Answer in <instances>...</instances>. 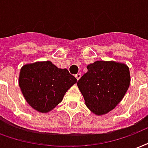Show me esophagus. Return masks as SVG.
Listing matches in <instances>:
<instances>
[{"label":"esophagus","mask_w":148,"mask_h":148,"mask_svg":"<svg viewBox=\"0 0 148 148\" xmlns=\"http://www.w3.org/2000/svg\"><path fill=\"white\" fill-rule=\"evenodd\" d=\"M81 77H82V74H80V73H79V74H77L76 75H75V77H76V79H77V81H78V80L81 78Z\"/></svg>","instance_id":"esophagus-1"}]
</instances>
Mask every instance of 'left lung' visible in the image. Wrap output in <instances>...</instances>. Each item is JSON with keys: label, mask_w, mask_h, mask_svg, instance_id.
<instances>
[{"label": "left lung", "mask_w": 148, "mask_h": 148, "mask_svg": "<svg viewBox=\"0 0 148 148\" xmlns=\"http://www.w3.org/2000/svg\"><path fill=\"white\" fill-rule=\"evenodd\" d=\"M87 69L77 87L91 112L106 114L124 98L131 81L130 68L123 63L99 60L88 64Z\"/></svg>", "instance_id": "8db88e82"}]
</instances>
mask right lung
Wrapping results in <instances>:
<instances>
[{
	"label": "right lung",
	"instance_id": "add662e5",
	"mask_svg": "<svg viewBox=\"0 0 148 148\" xmlns=\"http://www.w3.org/2000/svg\"><path fill=\"white\" fill-rule=\"evenodd\" d=\"M77 82L67 69L58 68L51 61L25 64L18 77V85L26 101L40 113L53 110Z\"/></svg>",
	"mask_w": 148,
	"mask_h": 148
}]
</instances>
